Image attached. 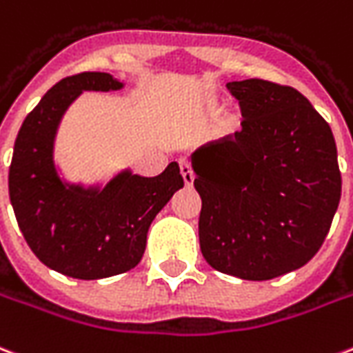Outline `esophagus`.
I'll use <instances>...</instances> for the list:
<instances>
[{"label":"esophagus","mask_w":353,"mask_h":353,"mask_svg":"<svg viewBox=\"0 0 353 353\" xmlns=\"http://www.w3.org/2000/svg\"><path fill=\"white\" fill-rule=\"evenodd\" d=\"M179 170H181L185 185L190 187V185L194 183V172H192V166H190V161H188V159H179Z\"/></svg>","instance_id":"34e87169"}]
</instances>
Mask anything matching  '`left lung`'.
Instances as JSON below:
<instances>
[{
    "mask_svg": "<svg viewBox=\"0 0 353 353\" xmlns=\"http://www.w3.org/2000/svg\"><path fill=\"white\" fill-rule=\"evenodd\" d=\"M242 129L192 153L200 248L219 272L266 281L319 252L341 200L330 123L296 88L228 83Z\"/></svg>",
    "mask_w": 353,
    "mask_h": 353,
    "instance_id": "1",
    "label": "left lung"
}]
</instances>
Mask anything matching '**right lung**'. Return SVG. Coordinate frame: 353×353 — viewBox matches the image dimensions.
<instances>
[{
	"label": "right lung",
	"instance_id": "add662e5",
	"mask_svg": "<svg viewBox=\"0 0 353 353\" xmlns=\"http://www.w3.org/2000/svg\"><path fill=\"white\" fill-rule=\"evenodd\" d=\"M105 72L53 85L21 123L9 168V196L23 239L51 270L75 279L117 276L139 265L150 224L183 187L177 163L142 177L120 172L103 188L63 181L53 163L61 118L83 90H120Z\"/></svg>",
	"mask_w": 353,
	"mask_h": 353
}]
</instances>
